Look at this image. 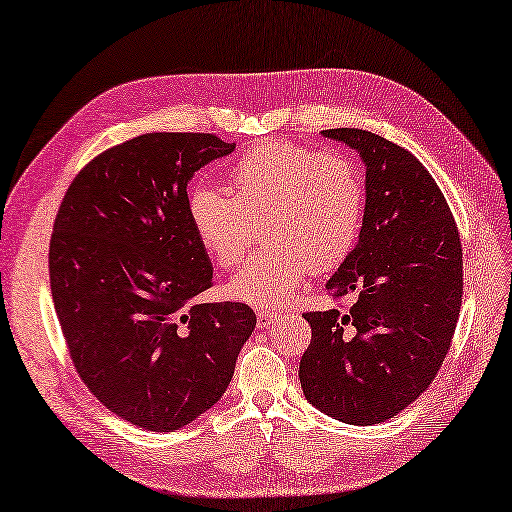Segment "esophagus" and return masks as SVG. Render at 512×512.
<instances>
[{"label": "esophagus", "mask_w": 512, "mask_h": 512, "mask_svg": "<svg viewBox=\"0 0 512 512\" xmlns=\"http://www.w3.org/2000/svg\"><path fill=\"white\" fill-rule=\"evenodd\" d=\"M276 317H278V313L276 310H267V308H260L258 310V319H256V323H258V328L260 330H265V328H269L273 321H276Z\"/></svg>", "instance_id": "1"}]
</instances>
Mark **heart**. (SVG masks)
I'll list each match as a JSON object with an SVG mask.
<instances>
[{
  "mask_svg": "<svg viewBox=\"0 0 512 512\" xmlns=\"http://www.w3.org/2000/svg\"><path fill=\"white\" fill-rule=\"evenodd\" d=\"M230 193L199 184L186 213L206 254L228 269L260 236L271 243L230 280V291L258 306H280L308 271H334L363 228L365 182L356 162L336 149L265 141L228 169Z\"/></svg>",
  "mask_w": 512,
  "mask_h": 512,
  "instance_id": "1",
  "label": "heart"
}]
</instances>
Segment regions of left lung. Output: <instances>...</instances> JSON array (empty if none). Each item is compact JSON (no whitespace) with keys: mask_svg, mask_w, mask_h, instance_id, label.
<instances>
[{"mask_svg":"<svg viewBox=\"0 0 512 512\" xmlns=\"http://www.w3.org/2000/svg\"><path fill=\"white\" fill-rule=\"evenodd\" d=\"M323 136L367 167L358 243L326 282L352 306L313 310L299 363L306 400L343 423L371 426L413 404L439 373L463 299V247L439 184L408 149L367 130Z\"/></svg>","mask_w":512,"mask_h":512,"instance_id":"1","label":"left lung"}]
</instances>
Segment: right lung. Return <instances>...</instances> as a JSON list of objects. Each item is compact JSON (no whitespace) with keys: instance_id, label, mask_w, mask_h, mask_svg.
Returning <instances> with one entry per match:
<instances>
[{"instance_id":"add662e5","label":"right lung","mask_w":512,"mask_h":512,"mask_svg":"<svg viewBox=\"0 0 512 512\" xmlns=\"http://www.w3.org/2000/svg\"><path fill=\"white\" fill-rule=\"evenodd\" d=\"M230 152L204 132L134 136L73 178L54 221L49 282L73 367L145 430H180L215 406L256 328L243 302H193L213 286V265L186 186Z\"/></svg>"}]
</instances>
